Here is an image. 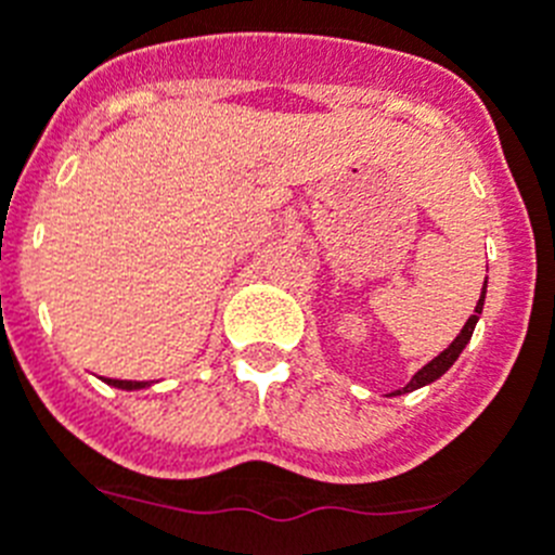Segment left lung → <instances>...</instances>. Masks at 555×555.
<instances>
[{"label": "left lung", "mask_w": 555, "mask_h": 555, "mask_svg": "<svg viewBox=\"0 0 555 555\" xmlns=\"http://www.w3.org/2000/svg\"><path fill=\"white\" fill-rule=\"evenodd\" d=\"M485 297H487V278H485V288H481V297H479V302H476V308H474V317L467 319V322H465V327L460 330V335H456V338L451 340L449 347H446L443 352L437 354V358H431L429 363L424 365V369H418V371H415V374H413V379H410V383H406L404 388L393 390V393H388V396H404V393H413V390L424 388V385H431V383H435V379H440V377H443L446 371H449L451 365L456 363V358H460V354H462V349H465L467 344H470V335H474V330H476V322H479L481 311H485Z\"/></svg>", "instance_id": "1"}]
</instances>
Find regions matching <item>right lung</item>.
Wrapping results in <instances>:
<instances>
[{"instance_id":"1","label":"right lung","mask_w":555,"mask_h":555,"mask_svg":"<svg viewBox=\"0 0 555 555\" xmlns=\"http://www.w3.org/2000/svg\"><path fill=\"white\" fill-rule=\"evenodd\" d=\"M106 385L112 388H120V390H142V388H151L154 383H134V379H104Z\"/></svg>"}]
</instances>
